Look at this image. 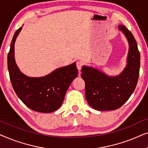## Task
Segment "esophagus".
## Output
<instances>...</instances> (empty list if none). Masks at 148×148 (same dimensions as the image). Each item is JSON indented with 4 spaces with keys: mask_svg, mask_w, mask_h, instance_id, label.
Wrapping results in <instances>:
<instances>
[{
    "mask_svg": "<svg viewBox=\"0 0 148 148\" xmlns=\"http://www.w3.org/2000/svg\"><path fill=\"white\" fill-rule=\"evenodd\" d=\"M76 66H77V69L79 70V71H80V70L82 69V67L83 66V62L81 61H77L76 62Z\"/></svg>",
    "mask_w": 148,
    "mask_h": 148,
    "instance_id": "esophagus-1",
    "label": "esophagus"
}]
</instances>
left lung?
Returning a JSON list of instances; mask_svg holds the SVG:
<instances>
[{"label":"left lung","instance_id":"1","mask_svg":"<svg viewBox=\"0 0 148 148\" xmlns=\"http://www.w3.org/2000/svg\"><path fill=\"white\" fill-rule=\"evenodd\" d=\"M119 29L129 43L127 64L119 75L109 76L92 66H82V77L86 84V98L97 110H112L123 106L136 88L140 68V54L133 34L123 25Z\"/></svg>","mask_w":148,"mask_h":148}]
</instances>
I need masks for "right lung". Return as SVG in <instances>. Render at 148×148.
Here are the masks:
<instances>
[{
	"instance_id": "right-lung-1",
	"label": "right lung",
	"mask_w": 148,
	"mask_h": 148,
	"mask_svg": "<svg viewBox=\"0 0 148 148\" xmlns=\"http://www.w3.org/2000/svg\"><path fill=\"white\" fill-rule=\"evenodd\" d=\"M22 27L14 34L7 56L10 79L16 94L28 108L48 113L58 109L71 82L77 77L76 63L58 68L47 75L31 77L23 74L15 62V42Z\"/></svg>"
}]
</instances>
